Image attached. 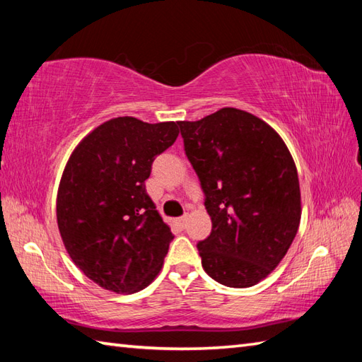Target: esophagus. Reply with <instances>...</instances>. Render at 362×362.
<instances>
[{"label": "esophagus", "instance_id": "obj_1", "mask_svg": "<svg viewBox=\"0 0 362 362\" xmlns=\"http://www.w3.org/2000/svg\"><path fill=\"white\" fill-rule=\"evenodd\" d=\"M187 221H188V218H187V216H182V218L177 219V226H179L180 228H185V226H187Z\"/></svg>", "mask_w": 362, "mask_h": 362}]
</instances>
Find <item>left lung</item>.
Listing matches in <instances>:
<instances>
[{
  "label": "left lung",
  "instance_id": "obj_1",
  "mask_svg": "<svg viewBox=\"0 0 362 362\" xmlns=\"http://www.w3.org/2000/svg\"><path fill=\"white\" fill-rule=\"evenodd\" d=\"M177 124L211 218L210 236L197 244L204 271L228 288L253 286L279 266L298 230L291 152L267 122L233 107Z\"/></svg>",
  "mask_w": 362,
  "mask_h": 362
}]
</instances>
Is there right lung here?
<instances>
[{"label":"right lung","mask_w":362,"mask_h":362,"mask_svg":"<svg viewBox=\"0 0 362 362\" xmlns=\"http://www.w3.org/2000/svg\"><path fill=\"white\" fill-rule=\"evenodd\" d=\"M179 136L174 121L103 122L76 146L57 191V226L73 263L99 286L134 294L158 275L173 233L146 193L152 161Z\"/></svg>","instance_id":"obj_1"}]
</instances>
